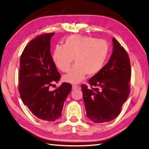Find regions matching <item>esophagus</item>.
Here are the masks:
<instances>
[{"instance_id": "1", "label": "esophagus", "mask_w": 149, "mask_h": 149, "mask_svg": "<svg viewBox=\"0 0 149 149\" xmlns=\"http://www.w3.org/2000/svg\"><path fill=\"white\" fill-rule=\"evenodd\" d=\"M79 87L78 86H75V85H73L72 87V90H74V89H78Z\"/></svg>"}]
</instances>
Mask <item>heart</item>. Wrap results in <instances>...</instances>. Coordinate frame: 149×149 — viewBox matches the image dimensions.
I'll return each instance as SVG.
<instances>
[{
	"instance_id": "heart-1",
	"label": "heart",
	"mask_w": 149,
	"mask_h": 149,
	"mask_svg": "<svg viewBox=\"0 0 149 149\" xmlns=\"http://www.w3.org/2000/svg\"><path fill=\"white\" fill-rule=\"evenodd\" d=\"M107 42L90 36L72 35L65 40L63 45H56L53 51V60L62 72L69 71L72 62H76L68 74L63 77L67 82L77 84L86 74L89 77L101 71L108 56Z\"/></svg>"
}]
</instances>
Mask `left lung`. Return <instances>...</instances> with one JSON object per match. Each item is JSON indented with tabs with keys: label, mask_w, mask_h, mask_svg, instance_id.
<instances>
[{
	"label": "left lung",
	"mask_w": 149,
	"mask_h": 149,
	"mask_svg": "<svg viewBox=\"0 0 149 149\" xmlns=\"http://www.w3.org/2000/svg\"><path fill=\"white\" fill-rule=\"evenodd\" d=\"M109 62L90 78L91 88L81 86L87 116L95 123L110 121L120 114L130 94L131 69L129 55L115 38Z\"/></svg>",
	"instance_id": "8db88e82"
}]
</instances>
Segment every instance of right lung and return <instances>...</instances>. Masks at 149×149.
Returning <instances> with one entry per match:
<instances>
[{
  "mask_svg": "<svg viewBox=\"0 0 149 149\" xmlns=\"http://www.w3.org/2000/svg\"><path fill=\"white\" fill-rule=\"evenodd\" d=\"M54 33H45L30 41L20 60L19 93L24 104L35 116L53 121L61 116L63 103L72 89L64 82L51 91L49 87L58 83L60 74L50 53V40Z\"/></svg>",
  "mask_w": 149,
  "mask_h": 149,
  "instance_id": "obj_1",
  "label": "right lung"
}]
</instances>
